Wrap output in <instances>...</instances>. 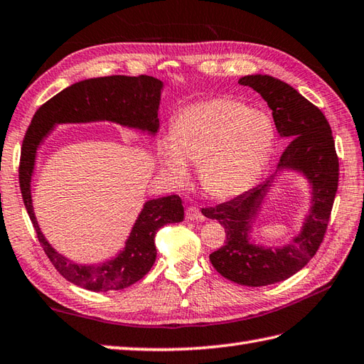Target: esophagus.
<instances>
[{
	"label": "esophagus",
	"mask_w": 364,
	"mask_h": 364,
	"mask_svg": "<svg viewBox=\"0 0 364 364\" xmlns=\"http://www.w3.org/2000/svg\"><path fill=\"white\" fill-rule=\"evenodd\" d=\"M185 218L190 221L203 220V213H200V210L198 207H187V210H185Z\"/></svg>",
	"instance_id": "1"
}]
</instances>
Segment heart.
I'll use <instances>...</instances> for the list:
<instances>
[{
    "label": "heart",
    "mask_w": 364,
    "mask_h": 364,
    "mask_svg": "<svg viewBox=\"0 0 364 364\" xmlns=\"http://www.w3.org/2000/svg\"><path fill=\"white\" fill-rule=\"evenodd\" d=\"M276 139L268 114L246 104L218 98L185 107L173 131L160 143V160L177 183L190 177V164L199 165L207 195L237 198L249 191L263 173Z\"/></svg>",
    "instance_id": "obj_1"
}]
</instances>
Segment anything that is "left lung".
Listing matches in <instances>:
<instances>
[{"mask_svg": "<svg viewBox=\"0 0 364 364\" xmlns=\"http://www.w3.org/2000/svg\"><path fill=\"white\" fill-rule=\"evenodd\" d=\"M238 82L254 88L268 102L280 136L289 143L276 173L229 203L203 208L225 229L224 245L210 254V262L223 277L245 287H266L301 271L324 240L338 190L340 164L324 114L296 88L268 75H250ZM284 168L301 172L312 187V207L301 232L288 245L266 248L250 241L252 224L273 177Z\"/></svg>", "mask_w": 364, "mask_h": 364, "instance_id": "8db88e82", "label": "left lung"}]
</instances>
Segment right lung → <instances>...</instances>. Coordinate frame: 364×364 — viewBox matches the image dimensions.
<instances>
[{"mask_svg": "<svg viewBox=\"0 0 364 364\" xmlns=\"http://www.w3.org/2000/svg\"><path fill=\"white\" fill-rule=\"evenodd\" d=\"M164 82L152 76H106L85 79L67 87L40 107L23 139L20 156V188L24 207L37 238L53 266L71 284L90 291L123 289L143 279L156 262V233L169 223L183 220L182 199L177 195L151 199L143 205L119 254L100 264L73 263L59 254L38 228L32 208L31 181L37 149L58 124L112 121L156 135Z\"/></svg>", "mask_w": 364, "mask_h": 364, "instance_id": "obj_1", "label": "right lung"}]
</instances>
